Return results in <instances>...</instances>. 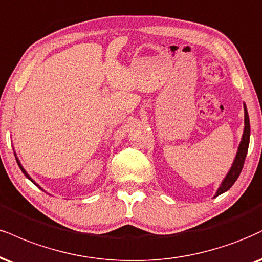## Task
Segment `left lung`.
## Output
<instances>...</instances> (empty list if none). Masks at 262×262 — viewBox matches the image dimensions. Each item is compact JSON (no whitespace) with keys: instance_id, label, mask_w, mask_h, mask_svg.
Returning <instances> with one entry per match:
<instances>
[{"instance_id":"8db88e82","label":"left lung","mask_w":262,"mask_h":262,"mask_svg":"<svg viewBox=\"0 0 262 262\" xmlns=\"http://www.w3.org/2000/svg\"><path fill=\"white\" fill-rule=\"evenodd\" d=\"M243 106H244V132H243L241 144H239L238 146L237 155H235L234 161L232 163V167L229 168V171L226 174V177L223 178L221 185H220L219 189H217L215 196L213 198L223 194L225 191L228 190L233 184H234L235 181H237L239 177V174H241L243 166H244L245 157H247V154H248L249 141H250V121H249L247 106H245V103H243Z\"/></svg>"}]
</instances>
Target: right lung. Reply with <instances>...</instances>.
Masks as SVG:
<instances>
[{"label":"right lung","mask_w":262,"mask_h":262,"mask_svg":"<svg viewBox=\"0 0 262 262\" xmlns=\"http://www.w3.org/2000/svg\"><path fill=\"white\" fill-rule=\"evenodd\" d=\"M14 156H15V160H17V163H18V166H19V168L21 169V172H23V173H24V176H25V177H27L28 179H29V181H30V182H33V183H34V184H35V185H36V187H39L40 189H42V188H41V187H40V185H39V184H37V183H36L35 181H34V179H33V178H31V177H30V176H29V174H28V172H27V171H25V169H24V167H23V166H21V163H20V161H19V160H18V157H17V155H15V154H14ZM42 190H43V189H42Z\"/></svg>","instance_id":"add662e5"}]
</instances>
